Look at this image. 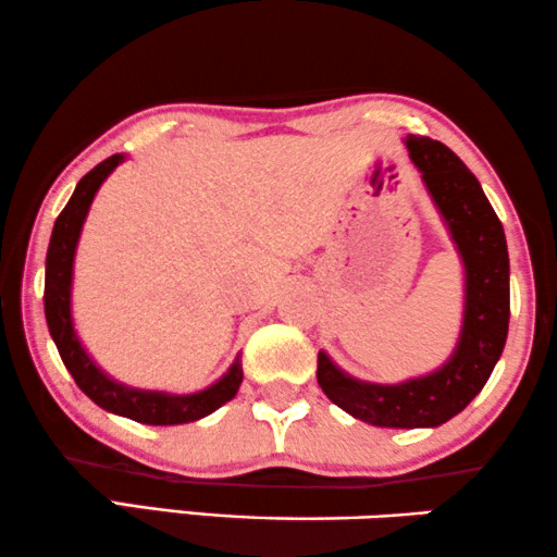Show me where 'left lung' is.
Wrapping results in <instances>:
<instances>
[{
	"label": "left lung",
	"mask_w": 557,
	"mask_h": 557,
	"mask_svg": "<svg viewBox=\"0 0 557 557\" xmlns=\"http://www.w3.org/2000/svg\"><path fill=\"white\" fill-rule=\"evenodd\" d=\"M407 148L465 261L467 301L457 351L434 374L405 384L357 382L319 351L317 379L336 407L361 422L412 430L445 424L487 384L510 324V259L503 223L470 168L440 140L407 135Z\"/></svg>",
	"instance_id": "8db88e82"
}]
</instances>
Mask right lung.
I'll return each mask as SVG.
<instances>
[{
  "mask_svg": "<svg viewBox=\"0 0 557 557\" xmlns=\"http://www.w3.org/2000/svg\"><path fill=\"white\" fill-rule=\"evenodd\" d=\"M123 156H110L95 165L83 181L77 183L75 193L62 208L52 228L50 248H47V265H45V317L50 334L58 344V351L67 367V372L75 379V384L90 397L95 405L108 409L112 414L135 419L140 424H185L196 422V419L211 414L225 401L236 397L240 382H244V369L236 361L231 372L225 374L221 382L208 386L206 392L185 394V397H175V394H160V392H143L131 389L112 382L104 376L92 359L87 357L83 346H79L75 329H72L70 317V286H72V261H75V246L83 231L85 215L90 211V203L98 193L100 183L108 178Z\"/></svg>",
  "mask_w": 557,
  "mask_h": 557,
  "instance_id": "1",
  "label": "right lung"
}]
</instances>
